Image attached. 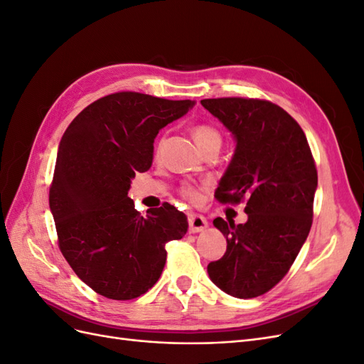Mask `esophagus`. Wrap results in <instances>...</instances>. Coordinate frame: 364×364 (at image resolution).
Instances as JSON below:
<instances>
[{
	"label": "esophagus",
	"instance_id": "1",
	"mask_svg": "<svg viewBox=\"0 0 364 364\" xmlns=\"http://www.w3.org/2000/svg\"><path fill=\"white\" fill-rule=\"evenodd\" d=\"M188 225H190V232L196 234V232H202L203 229H206L208 222L205 217H202L199 214H190Z\"/></svg>",
	"mask_w": 364,
	"mask_h": 364
}]
</instances>
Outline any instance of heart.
I'll return each instance as SVG.
<instances>
[{
    "label": "heart",
    "mask_w": 364,
    "mask_h": 364,
    "mask_svg": "<svg viewBox=\"0 0 364 364\" xmlns=\"http://www.w3.org/2000/svg\"><path fill=\"white\" fill-rule=\"evenodd\" d=\"M194 139L200 149L209 144V142H220V144H222V135H220V132L209 124H197L194 127ZM161 150H162V139L156 144V149H155L156 156H159ZM182 194L190 200H197V197H199V191H197L194 186H183Z\"/></svg>",
    "instance_id": "b5f03b06"
}]
</instances>
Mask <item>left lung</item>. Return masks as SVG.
Instances as JSON below:
<instances>
[{
  "label": "left lung",
  "instance_id": "left-lung-1",
  "mask_svg": "<svg viewBox=\"0 0 364 364\" xmlns=\"http://www.w3.org/2000/svg\"><path fill=\"white\" fill-rule=\"evenodd\" d=\"M206 111L232 132L234 158L215 199L246 200L247 222L217 217L228 247L208 264L211 281L225 293L250 299L272 290L294 262L313 223L317 170L306 136L282 107L259 98H205Z\"/></svg>",
  "mask_w": 364,
  "mask_h": 364
}]
</instances>
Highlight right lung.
I'll use <instances>...</instances> for the list:
<instances>
[{
  "instance_id": "obj_1",
  "label": "right lung",
  "mask_w": 364,
  "mask_h": 364,
  "mask_svg": "<svg viewBox=\"0 0 364 364\" xmlns=\"http://www.w3.org/2000/svg\"><path fill=\"white\" fill-rule=\"evenodd\" d=\"M193 105L109 94L86 106L60 139L50 186L59 249L77 277L109 299L149 291L164 270L165 245L188 230L186 215L170 203L142 217L127 191L135 174L151 167L159 130Z\"/></svg>"
}]
</instances>
